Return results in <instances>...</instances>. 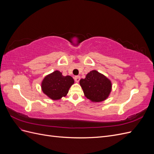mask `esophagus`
<instances>
[{"mask_svg":"<svg viewBox=\"0 0 154 154\" xmlns=\"http://www.w3.org/2000/svg\"><path fill=\"white\" fill-rule=\"evenodd\" d=\"M80 77L79 76H76L74 77V80H75L76 82L78 83L79 81H80Z\"/></svg>","mask_w":154,"mask_h":154,"instance_id":"esophagus-1","label":"esophagus"}]
</instances>
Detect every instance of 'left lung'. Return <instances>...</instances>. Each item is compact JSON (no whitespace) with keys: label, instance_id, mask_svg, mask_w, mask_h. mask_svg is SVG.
<instances>
[{"label":"left lung","instance_id":"1","mask_svg":"<svg viewBox=\"0 0 154 154\" xmlns=\"http://www.w3.org/2000/svg\"><path fill=\"white\" fill-rule=\"evenodd\" d=\"M80 85L85 96L94 103L106 100L112 87L110 79L96 70L88 72L85 78L80 80Z\"/></svg>","mask_w":154,"mask_h":154}]
</instances>
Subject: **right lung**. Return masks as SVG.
<instances>
[{
  "label": "right lung",
  "instance_id": "obj_1",
  "mask_svg": "<svg viewBox=\"0 0 154 154\" xmlns=\"http://www.w3.org/2000/svg\"><path fill=\"white\" fill-rule=\"evenodd\" d=\"M74 80L71 76H64L62 73L55 71L46 75L41 82L43 93L51 100H59L66 97Z\"/></svg>",
  "mask_w": 154,
  "mask_h": 154
}]
</instances>
